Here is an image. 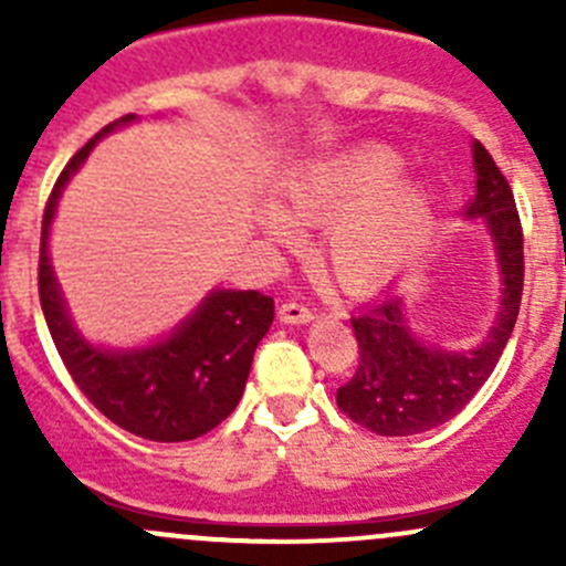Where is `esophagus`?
<instances>
[{
    "instance_id": "34e87169",
    "label": "esophagus",
    "mask_w": 566,
    "mask_h": 566,
    "mask_svg": "<svg viewBox=\"0 0 566 566\" xmlns=\"http://www.w3.org/2000/svg\"><path fill=\"white\" fill-rule=\"evenodd\" d=\"M315 317V312L310 310V304H304V301H282V306H279V319L282 323H310V319Z\"/></svg>"
}]
</instances>
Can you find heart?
I'll return each instance as SVG.
<instances>
[{"label": "heart", "instance_id": "obj_1", "mask_svg": "<svg viewBox=\"0 0 566 566\" xmlns=\"http://www.w3.org/2000/svg\"><path fill=\"white\" fill-rule=\"evenodd\" d=\"M402 156L367 145L306 169L290 186L293 210L310 224L331 222L325 256L342 282L373 287L419 247L432 216V193L419 180H399ZM271 235H295V219L279 205L262 208Z\"/></svg>", "mask_w": 566, "mask_h": 566}]
</instances>
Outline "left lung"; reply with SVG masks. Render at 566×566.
Masks as SVG:
<instances>
[{
    "label": "left lung",
    "mask_w": 566,
    "mask_h": 566,
    "mask_svg": "<svg viewBox=\"0 0 566 566\" xmlns=\"http://www.w3.org/2000/svg\"><path fill=\"white\" fill-rule=\"evenodd\" d=\"M476 197L465 216L482 219L499 251L504 298L488 339L471 353H447L427 347L410 334L399 295H384L350 317L358 342V367L336 389V405L356 424L375 436H419L454 419L473 394L493 375L523 298V227L515 193L495 167L482 142L473 145Z\"/></svg>",
    "instance_id": "left-lung-1"
}]
</instances>
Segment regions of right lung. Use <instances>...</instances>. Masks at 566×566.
<instances>
[{"label":"right lung","mask_w":566,"mask_h":566,"mask_svg":"<svg viewBox=\"0 0 566 566\" xmlns=\"http://www.w3.org/2000/svg\"><path fill=\"white\" fill-rule=\"evenodd\" d=\"M130 117L134 114L101 128L67 161L51 188L40 230V306L73 384L108 421L147 441H193L219 427L241 402L251 358L273 323V298L256 290H216L161 345L106 353L87 345L67 319L45 249L56 199L67 177L82 167L101 136Z\"/></svg>","instance_id":"1"}]
</instances>
